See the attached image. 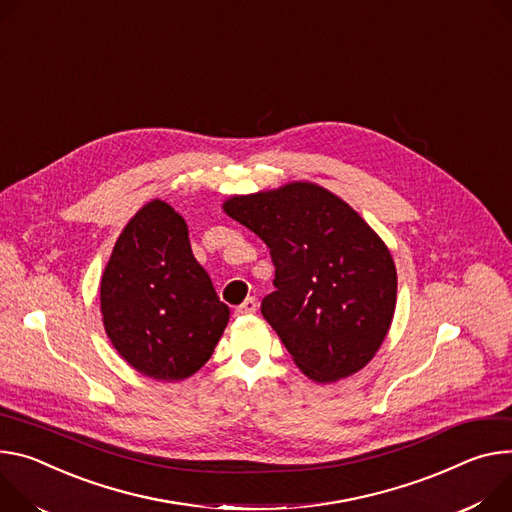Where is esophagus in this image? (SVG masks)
<instances>
[{
	"label": "esophagus",
	"instance_id": "1",
	"mask_svg": "<svg viewBox=\"0 0 512 512\" xmlns=\"http://www.w3.org/2000/svg\"><path fill=\"white\" fill-rule=\"evenodd\" d=\"M257 310V300L251 296L241 306H237V314H253Z\"/></svg>",
	"mask_w": 512,
	"mask_h": 512
}]
</instances>
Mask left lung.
Segmentation results:
<instances>
[{
    "label": "left lung",
    "mask_w": 512,
    "mask_h": 512,
    "mask_svg": "<svg viewBox=\"0 0 512 512\" xmlns=\"http://www.w3.org/2000/svg\"><path fill=\"white\" fill-rule=\"evenodd\" d=\"M222 210L269 247L275 292L261 314L304 374L329 384L365 367L396 308V265L384 241L316 183L232 196Z\"/></svg>",
    "instance_id": "obj_1"
}]
</instances>
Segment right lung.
Returning a JSON list of instances; mask_svg holds the SVG:
<instances>
[{"instance_id":"obj_1","label":"right lung","mask_w":512,"mask_h":512,"mask_svg":"<svg viewBox=\"0 0 512 512\" xmlns=\"http://www.w3.org/2000/svg\"><path fill=\"white\" fill-rule=\"evenodd\" d=\"M100 306L120 357L161 382L196 374L230 316L192 253L188 224L161 200L124 226L102 275Z\"/></svg>"}]
</instances>
